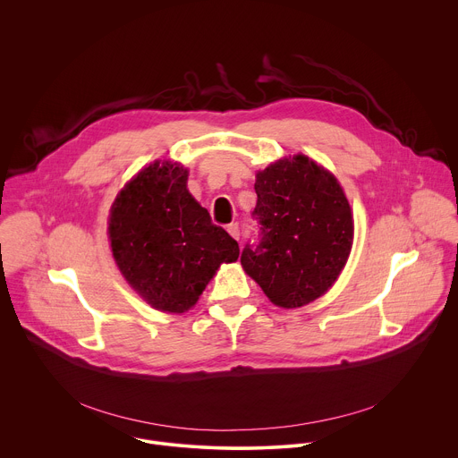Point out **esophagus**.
Here are the masks:
<instances>
[{"instance_id": "34e87169", "label": "esophagus", "mask_w": 458, "mask_h": 458, "mask_svg": "<svg viewBox=\"0 0 458 458\" xmlns=\"http://www.w3.org/2000/svg\"><path fill=\"white\" fill-rule=\"evenodd\" d=\"M228 233L235 239V241H239V235H241V232H239V225L237 223H232V225H228Z\"/></svg>"}]
</instances>
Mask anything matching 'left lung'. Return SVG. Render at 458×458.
<instances>
[{
	"label": "left lung",
	"mask_w": 458,
	"mask_h": 458,
	"mask_svg": "<svg viewBox=\"0 0 458 458\" xmlns=\"http://www.w3.org/2000/svg\"><path fill=\"white\" fill-rule=\"evenodd\" d=\"M260 241L241 253L244 272L281 308L324 295L343 272L353 217L343 186L324 166L297 154L255 175Z\"/></svg>",
	"instance_id": "obj_1"
}]
</instances>
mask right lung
I'll use <instances>...</instances> for the list:
<instances>
[{"instance_id": "right-lung-1", "label": "right lung", "mask_w": 458, "mask_h": 458, "mask_svg": "<svg viewBox=\"0 0 458 458\" xmlns=\"http://www.w3.org/2000/svg\"><path fill=\"white\" fill-rule=\"evenodd\" d=\"M188 170L156 161L117 193L108 217L112 255L123 277L152 308L182 313L239 244L212 223L186 188Z\"/></svg>"}]
</instances>
